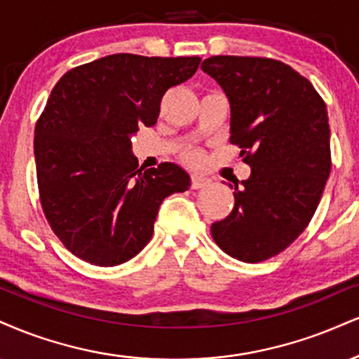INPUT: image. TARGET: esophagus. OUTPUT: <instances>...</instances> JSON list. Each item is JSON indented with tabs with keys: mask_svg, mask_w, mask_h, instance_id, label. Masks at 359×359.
<instances>
[{
	"mask_svg": "<svg viewBox=\"0 0 359 359\" xmlns=\"http://www.w3.org/2000/svg\"><path fill=\"white\" fill-rule=\"evenodd\" d=\"M191 184H192V189H202V187H207V185L210 184V179H207L205 175L194 174Z\"/></svg>",
	"mask_w": 359,
	"mask_h": 359,
	"instance_id": "34e87169",
	"label": "esophagus"
}]
</instances>
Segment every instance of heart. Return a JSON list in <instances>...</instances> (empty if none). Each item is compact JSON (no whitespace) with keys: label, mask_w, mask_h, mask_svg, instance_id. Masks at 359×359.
Instances as JSON below:
<instances>
[{"label":"heart","mask_w":359,"mask_h":359,"mask_svg":"<svg viewBox=\"0 0 359 359\" xmlns=\"http://www.w3.org/2000/svg\"><path fill=\"white\" fill-rule=\"evenodd\" d=\"M182 158L185 163H189V165H192V167L201 165V162H202V155H201V152H197V150H191V152L184 154Z\"/></svg>","instance_id":"heart-1"}]
</instances>
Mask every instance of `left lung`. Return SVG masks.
Wrapping results in <instances>:
<instances>
[{
  "label": "left lung",
  "instance_id": "1",
  "mask_svg": "<svg viewBox=\"0 0 359 359\" xmlns=\"http://www.w3.org/2000/svg\"><path fill=\"white\" fill-rule=\"evenodd\" d=\"M202 72L231 102V144L250 177L234 189V207L210 226L231 257L261 262L299 237L316 212L331 172L326 103L311 81L279 60L210 56Z\"/></svg>",
  "mask_w": 359,
  "mask_h": 359
}]
</instances>
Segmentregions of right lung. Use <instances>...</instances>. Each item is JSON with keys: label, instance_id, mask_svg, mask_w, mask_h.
Masks as SVG:
<instances>
[{"label": "right lung", "instance_id": "right-lung-1", "mask_svg": "<svg viewBox=\"0 0 359 359\" xmlns=\"http://www.w3.org/2000/svg\"><path fill=\"white\" fill-rule=\"evenodd\" d=\"M198 56L116 53L67 72L34 127L41 209L65 248L93 266L135 257L152 239L162 201L191 187L179 165L138 167L132 135L157 122L165 92Z\"/></svg>", "mask_w": 359, "mask_h": 359}]
</instances>
